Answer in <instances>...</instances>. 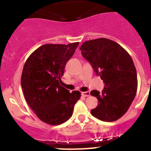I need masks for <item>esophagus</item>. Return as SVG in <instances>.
Segmentation results:
<instances>
[{"mask_svg": "<svg viewBox=\"0 0 151 151\" xmlns=\"http://www.w3.org/2000/svg\"><path fill=\"white\" fill-rule=\"evenodd\" d=\"M82 95L85 97H88L90 96V92L89 91H85V92H82Z\"/></svg>", "mask_w": 151, "mask_h": 151, "instance_id": "1", "label": "esophagus"}]
</instances>
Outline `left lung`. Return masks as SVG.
<instances>
[{
  "label": "left lung",
  "mask_w": 151,
  "mask_h": 151,
  "mask_svg": "<svg viewBox=\"0 0 151 151\" xmlns=\"http://www.w3.org/2000/svg\"><path fill=\"white\" fill-rule=\"evenodd\" d=\"M80 50L105 83L101 92H91L99 101L91 113L103 121H117L127 112L137 93V77L132 58L121 45L105 38L85 42Z\"/></svg>",
  "instance_id": "1"
}]
</instances>
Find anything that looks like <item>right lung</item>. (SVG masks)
Instances as JSON below:
<instances>
[{"mask_svg":"<svg viewBox=\"0 0 151 151\" xmlns=\"http://www.w3.org/2000/svg\"><path fill=\"white\" fill-rule=\"evenodd\" d=\"M79 42L66 45H42L27 59L21 77L24 96L30 107L42 121L60 125L71 117L80 92L60 85L68 60Z\"/></svg>","mask_w":151,"mask_h":151,"instance_id":"add662e5","label":"right lung"}]
</instances>
